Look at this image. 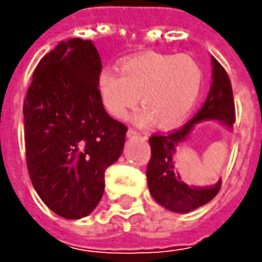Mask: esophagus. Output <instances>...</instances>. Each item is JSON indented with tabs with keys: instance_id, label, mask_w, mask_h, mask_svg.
Masks as SVG:
<instances>
[{
	"instance_id": "34e87169",
	"label": "esophagus",
	"mask_w": 262,
	"mask_h": 262,
	"mask_svg": "<svg viewBox=\"0 0 262 262\" xmlns=\"http://www.w3.org/2000/svg\"><path fill=\"white\" fill-rule=\"evenodd\" d=\"M137 136H140V133L135 130V129H129V130H127V137H137Z\"/></svg>"
}]
</instances>
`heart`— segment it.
<instances>
[{
	"label": "heart",
	"mask_w": 262,
	"mask_h": 262,
	"mask_svg": "<svg viewBox=\"0 0 262 262\" xmlns=\"http://www.w3.org/2000/svg\"><path fill=\"white\" fill-rule=\"evenodd\" d=\"M118 69L105 67L97 78L98 95L105 111L122 119L139 102L144 106L135 115L137 125L157 120L171 127L195 108L203 86V71L187 54L143 53L126 59Z\"/></svg>",
	"instance_id": "obj_1"
}]
</instances>
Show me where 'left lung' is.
Segmentation results:
<instances>
[{
	"label": "left lung",
	"mask_w": 262,
	"mask_h": 262,
	"mask_svg": "<svg viewBox=\"0 0 262 262\" xmlns=\"http://www.w3.org/2000/svg\"><path fill=\"white\" fill-rule=\"evenodd\" d=\"M212 85L202 108L181 129L170 135H153L148 139L151 159L147 165V184L151 196L168 210L187 213L210 202L219 192L222 181L212 187H193L181 181L174 167L172 156L193 129L203 120H219L229 129L234 123V99L229 75L217 60L212 57Z\"/></svg>",
	"instance_id": "obj_1"
}]
</instances>
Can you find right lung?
<instances>
[{"label": "right lung", "instance_id": "1", "mask_svg": "<svg viewBox=\"0 0 262 262\" xmlns=\"http://www.w3.org/2000/svg\"><path fill=\"white\" fill-rule=\"evenodd\" d=\"M101 70L91 40L60 42L39 61L24 102L31 181L64 219H81L97 208L105 171L123 151L127 127L101 103Z\"/></svg>", "mask_w": 262, "mask_h": 262}]
</instances>
